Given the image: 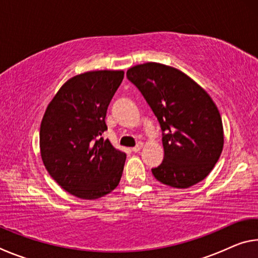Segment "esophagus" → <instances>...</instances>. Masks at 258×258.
<instances>
[{
    "label": "esophagus",
    "instance_id": "esophagus-1",
    "mask_svg": "<svg viewBox=\"0 0 258 258\" xmlns=\"http://www.w3.org/2000/svg\"><path fill=\"white\" fill-rule=\"evenodd\" d=\"M142 147H143V143H142V142H139L137 146H135L134 148H132V151H133V152H139L140 150L142 149Z\"/></svg>",
    "mask_w": 258,
    "mask_h": 258
}]
</instances>
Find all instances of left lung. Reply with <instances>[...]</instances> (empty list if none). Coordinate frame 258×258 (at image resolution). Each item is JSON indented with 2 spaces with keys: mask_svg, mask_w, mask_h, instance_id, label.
Masks as SVG:
<instances>
[{
  "mask_svg": "<svg viewBox=\"0 0 258 258\" xmlns=\"http://www.w3.org/2000/svg\"><path fill=\"white\" fill-rule=\"evenodd\" d=\"M154 111L163 131L164 160L152 168L163 184L186 189L203 181L220 158L224 133L209 94L178 69L158 62L126 73Z\"/></svg>",
  "mask_w": 258,
  "mask_h": 258,
  "instance_id": "8db88e82",
  "label": "left lung"
}]
</instances>
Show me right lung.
I'll list each match as a JSON object with an SVG mask.
<instances>
[{"label": "right lung", "instance_id": "1", "mask_svg": "<svg viewBox=\"0 0 258 258\" xmlns=\"http://www.w3.org/2000/svg\"><path fill=\"white\" fill-rule=\"evenodd\" d=\"M123 78V71H93L69 78L43 116V164L77 198H101L119 184L126 154L101 135L107 131L108 106Z\"/></svg>", "mask_w": 258, "mask_h": 258}]
</instances>
